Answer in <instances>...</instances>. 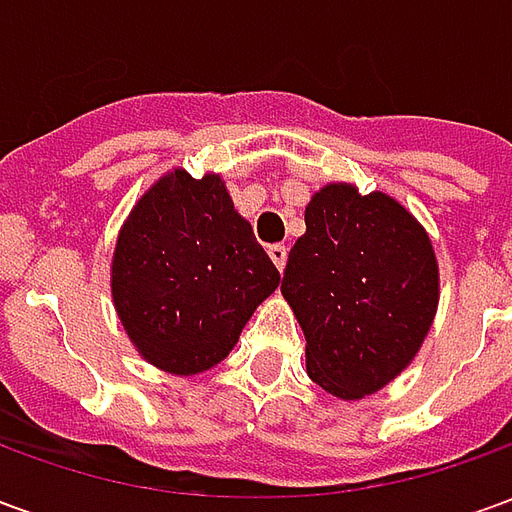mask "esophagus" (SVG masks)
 <instances>
[{"instance_id": "1", "label": "esophagus", "mask_w": 512, "mask_h": 512, "mask_svg": "<svg viewBox=\"0 0 512 512\" xmlns=\"http://www.w3.org/2000/svg\"><path fill=\"white\" fill-rule=\"evenodd\" d=\"M268 257H271V260H274V266L282 271V268H285V263H288V249H285L282 244L268 246Z\"/></svg>"}]
</instances>
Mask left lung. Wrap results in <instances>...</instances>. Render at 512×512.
I'll list each match as a JSON object with an SVG mask.
<instances>
[{
    "instance_id": "left-lung-1",
    "label": "left lung",
    "mask_w": 512,
    "mask_h": 512,
    "mask_svg": "<svg viewBox=\"0 0 512 512\" xmlns=\"http://www.w3.org/2000/svg\"><path fill=\"white\" fill-rule=\"evenodd\" d=\"M304 222L282 296L307 340L312 381L359 400L417 356L439 307V263L422 224L384 191L329 183Z\"/></svg>"
}]
</instances>
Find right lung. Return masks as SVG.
<instances>
[{"label": "right lung", "instance_id": "1", "mask_svg": "<svg viewBox=\"0 0 512 512\" xmlns=\"http://www.w3.org/2000/svg\"><path fill=\"white\" fill-rule=\"evenodd\" d=\"M279 271L219 175L158 178L128 213L112 299L134 348L164 373L197 376L233 351Z\"/></svg>", "mask_w": 512, "mask_h": 512}]
</instances>
